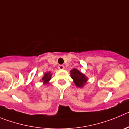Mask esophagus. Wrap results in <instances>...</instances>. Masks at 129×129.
Masks as SVG:
<instances>
[{
    "mask_svg": "<svg viewBox=\"0 0 129 129\" xmlns=\"http://www.w3.org/2000/svg\"><path fill=\"white\" fill-rule=\"evenodd\" d=\"M58 69H64V66H63V65H59L58 66Z\"/></svg>",
    "mask_w": 129,
    "mask_h": 129,
    "instance_id": "esophagus-1",
    "label": "esophagus"
}]
</instances>
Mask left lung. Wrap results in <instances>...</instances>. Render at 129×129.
<instances>
[{"label":"left lung","mask_w":129,"mask_h":129,"mask_svg":"<svg viewBox=\"0 0 129 129\" xmlns=\"http://www.w3.org/2000/svg\"><path fill=\"white\" fill-rule=\"evenodd\" d=\"M71 77L74 81L75 85L77 87L82 88L87 82V77L82 74L78 69H73L71 71Z\"/></svg>","instance_id":"obj_1"}]
</instances>
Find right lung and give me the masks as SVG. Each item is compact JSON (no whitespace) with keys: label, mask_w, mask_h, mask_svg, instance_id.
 <instances>
[{"label":"right lung","mask_w":129,"mask_h":129,"mask_svg":"<svg viewBox=\"0 0 129 129\" xmlns=\"http://www.w3.org/2000/svg\"><path fill=\"white\" fill-rule=\"evenodd\" d=\"M52 75L51 74V72H48V73H46L44 75V76L42 78V80L43 81L44 84H46L49 82V81L51 80V78Z\"/></svg>","instance_id":"right-lung-1"}]
</instances>
